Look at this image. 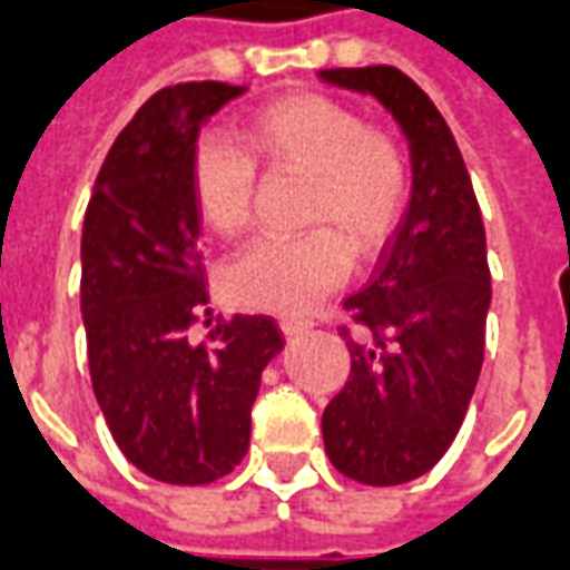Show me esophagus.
Returning a JSON list of instances; mask_svg holds the SVG:
<instances>
[{
    "mask_svg": "<svg viewBox=\"0 0 570 570\" xmlns=\"http://www.w3.org/2000/svg\"><path fill=\"white\" fill-rule=\"evenodd\" d=\"M278 328H282V334L294 337V334H304V331L313 328V322H309V318H282Z\"/></svg>",
    "mask_w": 570,
    "mask_h": 570,
    "instance_id": "esophagus-1",
    "label": "esophagus"
}]
</instances>
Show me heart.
<instances>
[{"label":"heart","mask_w":570,"mask_h":570,"mask_svg":"<svg viewBox=\"0 0 570 570\" xmlns=\"http://www.w3.org/2000/svg\"><path fill=\"white\" fill-rule=\"evenodd\" d=\"M253 149L224 135L193 147L189 187L202 220L217 236H239L252 224L257 163L301 171L304 236H266L242 248L227 269L229 294L266 313H304L346 282L353 254H374L399 227L407 202V159L390 131L371 128L362 112L322 91H297L257 107L242 122Z\"/></svg>","instance_id":"obj_1"}]
</instances>
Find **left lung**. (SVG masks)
<instances>
[{
  "label": "left lung",
  "mask_w": 570,
  "mask_h": 570,
  "mask_svg": "<svg viewBox=\"0 0 570 570\" xmlns=\"http://www.w3.org/2000/svg\"><path fill=\"white\" fill-rule=\"evenodd\" d=\"M393 112L411 153V202L381 266L343 306L350 377L322 414L331 463L362 485H402L454 442L485 358L491 306L485 227L451 128L395 67L318 70Z\"/></svg>",
  "instance_id": "8db88e82"
}]
</instances>
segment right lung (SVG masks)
Instances as JSON below:
<instances>
[{
	"label": "right lung",
	"instance_id": "right-lung-1",
	"mask_svg": "<svg viewBox=\"0 0 570 570\" xmlns=\"http://www.w3.org/2000/svg\"><path fill=\"white\" fill-rule=\"evenodd\" d=\"M242 85L180 82L125 125L82 224L88 368L116 445L168 485H208L242 463L261 374L282 353L269 316H233L189 341L208 304L189 159Z\"/></svg>",
	"mask_w": 570,
	"mask_h": 570
}]
</instances>
